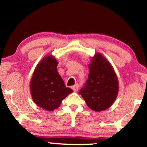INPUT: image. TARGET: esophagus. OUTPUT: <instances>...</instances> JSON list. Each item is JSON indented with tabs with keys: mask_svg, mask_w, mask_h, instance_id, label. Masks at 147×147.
<instances>
[{
	"mask_svg": "<svg viewBox=\"0 0 147 147\" xmlns=\"http://www.w3.org/2000/svg\"><path fill=\"white\" fill-rule=\"evenodd\" d=\"M72 89L75 92L77 91V90H78V89H79V86L77 84H75V86H72Z\"/></svg>",
	"mask_w": 147,
	"mask_h": 147,
	"instance_id": "34e87169",
	"label": "esophagus"
}]
</instances>
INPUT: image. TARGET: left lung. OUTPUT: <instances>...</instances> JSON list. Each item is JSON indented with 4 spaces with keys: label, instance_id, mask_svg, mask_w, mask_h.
<instances>
[{
    "label": "left lung",
    "instance_id": "8db88e82",
    "mask_svg": "<svg viewBox=\"0 0 147 147\" xmlns=\"http://www.w3.org/2000/svg\"><path fill=\"white\" fill-rule=\"evenodd\" d=\"M88 67V79L79 94L91 109L104 111L112 105L117 97V76L111 63L100 53L94 54Z\"/></svg>",
    "mask_w": 147,
    "mask_h": 147
}]
</instances>
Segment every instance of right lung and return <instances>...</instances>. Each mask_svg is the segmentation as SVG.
I'll return each instance as SVG.
<instances>
[{
    "label": "right lung",
    "instance_id": "add662e5",
    "mask_svg": "<svg viewBox=\"0 0 147 147\" xmlns=\"http://www.w3.org/2000/svg\"><path fill=\"white\" fill-rule=\"evenodd\" d=\"M58 61L52 55L46 56L35 67L30 84L35 103L47 111L59 107L62 100L72 93L58 73Z\"/></svg>",
    "mask_w": 147,
    "mask_h": 147
}]
</instances>
